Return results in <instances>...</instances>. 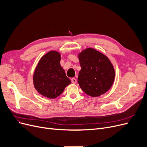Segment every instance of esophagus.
Returning <instances> with one entry per match:
<instances>
[{
  "mask_svg": "<svg viewBox=\"0 0 147 147\" xmlns=\"http://www.w3.org/2000/svg\"><path fill=\"white\" fill-rule=\"evenodd\" d=\"M71 81H72V82L73 83V84H75V83H76V80L75 79V78H72L71 79Z\"/></svg>",
  "mask_w": 147,
  "mask_h": 147,
  "instance_id": "obj_1",
  "label": "esophagus"
}]
</instances>
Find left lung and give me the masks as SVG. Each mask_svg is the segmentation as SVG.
I'll use <instances>...</instances> for the list:
<instances>
[{
	"label": "left lung",
	"mask_w": 147,
	"mask_h": 147,
	"mask_svg": "<svg viewBox=\"0 0 147 147\" xmlns=\"http://www.w3.org/2000/svg\"><path fill=\"white\" fill-rule=\"evenodd\" d=\"M78 59L81 69L78 82L83 92L92 97L107 92L115 79V70L109 59L92 48L79 53Z\"/></svg>",
	"instance_id": "8db88e82"
}]
</instances>
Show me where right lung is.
Masks as SVG:
<instances>
[{
    "instance_id": "add662e5",
    "label": "right lung",
    "mask_w": 147,
    "mask_h": 147,
    "mask_svg": "<svg viewBox=\"0 0 147 147\" xmlns=\"http://www.w3.org/2000/svg\"><path fill=\"white\" fill-rule=\"evenodd\" d=\"M60 53L50 51L41 57L34 70V87L48 99L56 98L71 83L60 65Z\"/></svg>"
}]
</instances>
